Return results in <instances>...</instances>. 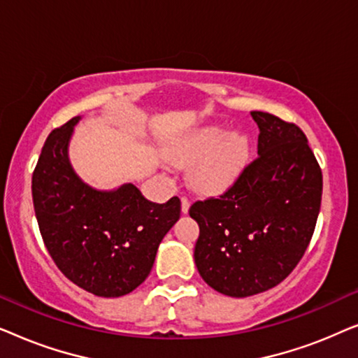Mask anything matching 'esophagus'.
Here are the masks:
<instances>
[{"label": "esophagus", "mask_w": 358, "mask_h": 358, "mask_svg": "<svg viewBox=\"0 0 358 358\" xmlns=\"http://www.w3.org/2000/svg\"><path fill=\"white\" fill-rule=\"evenodd\" d=\"M189 208H190V200H189V197H180V210H182V213H187L189 212Z\"/></svg>", "instance_id": "esophagus-1"}]
</instances>
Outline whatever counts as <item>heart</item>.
<instances>
[{
    "mask_svg": "<svg viewBox=\"0 0 358 358\" xmlns=\"http://www.w3.org/2000/svg\"><path fill=\"white\" fill-rule=\"evenodd\" d=\"M249 156V141L244 135L227 134L220 127H208L195 134L182 148L178 158L194 164L190 178L195 187L222 190L228 187L241 173Z\"/></svg>",
    "mask_w": 358,
    "mask_h": 358,
    "instance_id": "b5f03b06",
    "label": "heart"
}]
</instances>
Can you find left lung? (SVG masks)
I'll use <instances>...</instances> for the list:
<instances>
[{
    "mask_svg": "<svg viewBox=\"0 0 358 358\" xmlns=\"http://www.w3.org/2000/svg\"><path fill=\"white\" fill-rule=\"evenodd\" d=\"M257 158L218 197L192 203L199 273L213 290L244 298L277 287L301 261L321 207L322 173L300 127L252 110Z\"/></svg>",
    "mask_w": 358,
    "mask_h": 358,
    "instance_id": "obj_1",
    "label": "left lung"
}]
</instances>
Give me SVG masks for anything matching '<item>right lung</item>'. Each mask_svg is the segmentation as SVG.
Returning a JSON list of instances; mask_svg holds the SVG:
<instances>
[{
  "mask_svg": "<svg viewBox=\"0 0 358 358\" xmlns=\"http://www.w3.org/2000/svg\"><path fill=\"white\" fill-rule=\"evenodd\" d=\"M78 120L73 117L45 140L32 174L34 210L63 275L96 296H122L148 277L159 243L180 217V200L150 202L134 184L110 192L86 185L68 161Z\"/></svg>",
  "mask_w": 358,
  "mask_h": 358,
  "instance_id": "right-lung-1",
  "label": "right lung"
}]
</instances>
